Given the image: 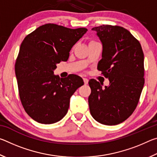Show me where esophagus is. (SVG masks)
<instances>
[{"mask_svg": "<svg viewBox=\"0 0 157 157\" xmlns=\"http://www.w3.org/2000/svg\"><path fill=\"white\" fill-rule=\"evenodd\" d=\"M83 80H84V84H88V82H89V79H88L83 78Z\"/></svg>", "mask_w": 157, "mask_h": 157, "instance_id": "esophagus-1", "label": "esophagus"}]
</instances>
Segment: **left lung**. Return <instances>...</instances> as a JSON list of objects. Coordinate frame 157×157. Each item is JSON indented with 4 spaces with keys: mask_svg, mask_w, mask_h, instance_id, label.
<instances>
[{
    "mask_svg": "<svg viewBox=\"0 0 157 157\" xmlns=\"http://www.w3.org/2000/svg\"><path fill=\"white\" fill-rule=\"evenodd\" d=\"M102 44L98 69L109 80L94 79L89 84V109L95 121L106 125L123 123L132 115L144 86V55L139 41L123 27L102 25L92 28Z\"/></svg>",
    "mask_w": 157,
    "mask_h": 157,
    "instance_id": "1",
    "label": "left lung"
}]
</instances>
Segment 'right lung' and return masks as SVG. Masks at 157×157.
I'll use <instances>...</instances> for the list:
<instances>
[{
  "label": "right lung",
  "mask_w": 157,
  "mask_h": 157,
  "mask_svg": "<svg viewBox=\"0 0 157 157\" xmlns=\"http://www.w3.org/2000/svg\"><path fill=\"white\" fill-rule=\"evenodd\" d=\"M86 31L48 23L23 39L15 73L21 103L33 120L52 124L67 113L70 98L84 84L83 79L73 74L60 78L54 71L61 61L68 60L72 47Z\"/></svg>",
  "instance_id": "obj_1"
}]
</instances>
